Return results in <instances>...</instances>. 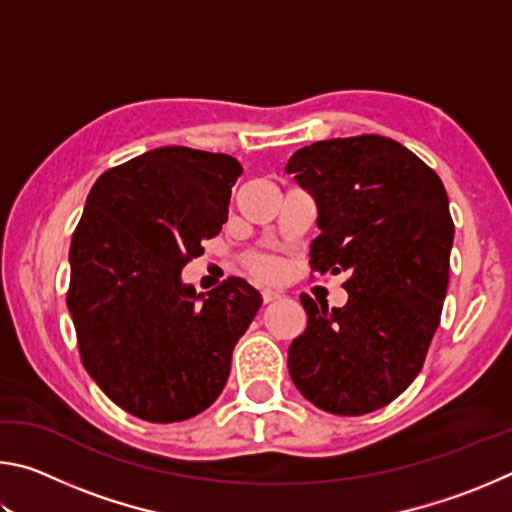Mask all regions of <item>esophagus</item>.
Segmentation results:
<instances>
[{
  "label": "esophagus",
  "mask_w": 512,
  "mask_h": 512,
  "mask_svg": "<svg viewBox=\"0 0 512 512\" xmlns=\"http://www.w3.org/2000/svg\"><path fill=\"white\" fill-rule=\"evenodd\" d=\"M277 298H282V293H280V291H275V289H264V291H262V300H264V305H268V302H275Z\"/></svg>",
  "instance_id": "esophagus-1"
}]
</instances>
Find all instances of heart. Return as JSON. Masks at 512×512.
I'll use <instances>...</instances> for the list:
<instances>
[{"label":"heart","mask_w":512,"mask_h":512,"mask_svg":"<svg viewBox=\"0 0 512 512\" xmlns=\"http://www.w3.org/2000/svg\"><path fill=\"white\" fill-rule=\"evenodd\" d=\"M248 268L250 273L259 277V280H273V277L280 273V266H277L275 259L268 255H253L248 259Z\"/></svg>","instance_id":"heart-1"}]
</instances>
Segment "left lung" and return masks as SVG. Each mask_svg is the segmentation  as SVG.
Masks as SVG:
<instances>
[{"instance_id":"1","label":"left lung","mask_w":512,"mask_h":512,"mask_svg":"<svg viewBox=\"0 0 512 512\" xmlns=\"http://www.w3.org/2000/svg\"><path fill=\"white\" fill-rule=\"evenodd\" d=\"M287 173L318 210L311 268L350 275L343 307L300 296L307 329L289 348L291 379L327 413L377 411L418 377L440 323L454 244L443 180L381 135L314 142Z\"/></svg>"}]
</instances>
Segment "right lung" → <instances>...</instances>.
Listing matches in <instances>:
<instances>
[{"instance_id": "add662e5", "label": "right lung", "mask_w": 512, "mask_h": 512, "mask_svg": "<svg viewBox=\"0 0 512 512\" xmlns=\"http://www.w3.org/2000/svg\"><path fill=\"white\" fill-rule=\"evenodd\" d=\"M241 173L232 155L160 146L90 189L69 246L67 307L88 375L135 418L167 424L205 411L262 307L241 277L207 293L180 277L228 221Z\"/></svg>"}]
</instances>
